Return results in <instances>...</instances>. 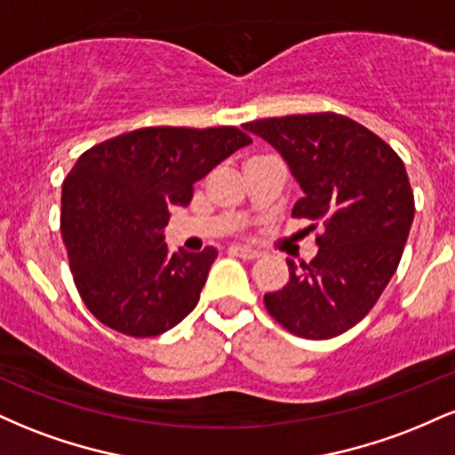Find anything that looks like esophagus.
Masks as SVG:
<instances>
[{"mask_svg": "<svg viewBox=\"0 0 455 455\" xmlns=\"http://www.w3.org/2000/svg\"><path fill=\"white\" fill-rule=\"evenodd\" d=\"M228 252L235 254V257H242V259H248V260L260 257L257 250L250 248V245H231V248H228Z\"/></svg>", "mask_w": 455, "mask_h": 455, "instance_id": "34e87169", "label": "esophagus"}]
</instances>
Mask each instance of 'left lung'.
<instances>
[{
    "instance_id": "1",
    "label": "left lung",
    "mask_w": 455,
    "mask_h": 455,
    "mask_svg": "<svg viewBox=\"0 0 455 455\" xmlns=\"http://www.w3.org/2000/svg\"><path fill=\"white\" fill-rule=\"evenodd\" d=\"M243 128L289 164L304 192L293 216L325 227L310 263L286 260L289 282L265 295V307L299 338L340 336L372 310L398 269L415 216L404 162L338 113L269 117Z\"/></svg>"
}]
</instances>
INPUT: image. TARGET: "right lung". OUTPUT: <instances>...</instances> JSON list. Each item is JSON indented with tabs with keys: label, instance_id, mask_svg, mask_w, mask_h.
Segmentation results:
<instances>
[{
	"label": "right lung",
	"instance_id": "right-lung-1",
	"mask_svg": "<svg viewBox=\"0 0 455 455\" xmlns=\"http://www.w3.org/2000/svg\"><path fill=\"white\" fill-rule=\"evenodd\" d=\"M252 139L233 126L140 128L87 149L61 188V237L75 284L98 321L151 338L195 310L216 248L171 252L173 205Z\"/></svg>",
	"mask_w": 455,
	"mask_h": 455
}]
</instances>
